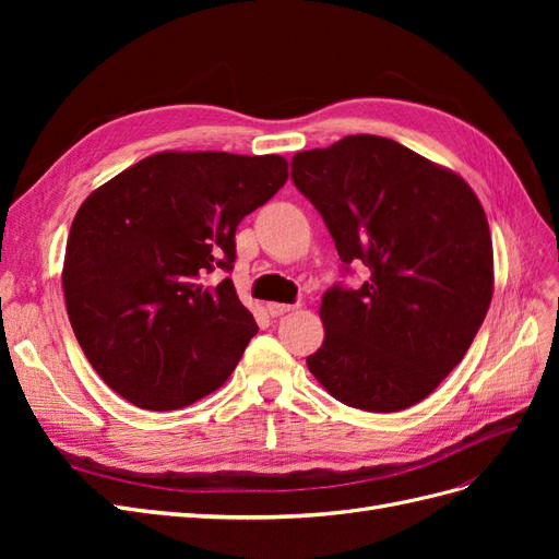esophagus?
<instances>
[{"mask_svg": "<svg viewBox=\"0 0 559 559\" xmlns=\"http://www.w3.org/2000/svg\"><path fill=\"white\" fill-rule=\"evenodd\" d=\"M265 310H267V314H270V317H280V314L292 312V310H294V306H286V302H267Z\"/></svg>", "mask_w": 559, "mask_h": 559, "instance_id": "esophagus-1", "label": "esophagus"}]
</instances>
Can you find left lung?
Wrapping results in <instances>:
<instances>
[{
    "mask_svg": "<svg viewBox=\"0 0 559 559\" xmlns=\"http://www.w3.org/2000/svg\"><path fill=\"white\" fill-rule=\"evenodd\" d=\"M359 289L321 298L324 343L310 373L349 408L399 413L464 359L495 294L487 216L448 167L378 134L298 151L292 165Z\"/></svg>",
    "mask_w": 559,
    "mask_h": 559,
    "instance_id": "1",
    "label": "left lung"
}]
</instances>
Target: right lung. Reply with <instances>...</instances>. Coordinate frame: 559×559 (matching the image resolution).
I'll return each mask as SVG.
<instances>
[{
	"label": "right lung",
	"instance_id": "obj_1",
	"mask_svg": "<svg viewBox=\"0 0 559 559\" xmlns=\"http://www.w3.org/2000/svg\"><path fill=\"white\" fill-rule=\"evenodd\" d=\"M289 179L286 158L160 151L95 189L67 238L76 341L118 396L177 411L222 386L259 326L233 282L235 228Z\"/></svg>",
	"mask_w": 559,
	"mask_h": 559
}]
</instances>
